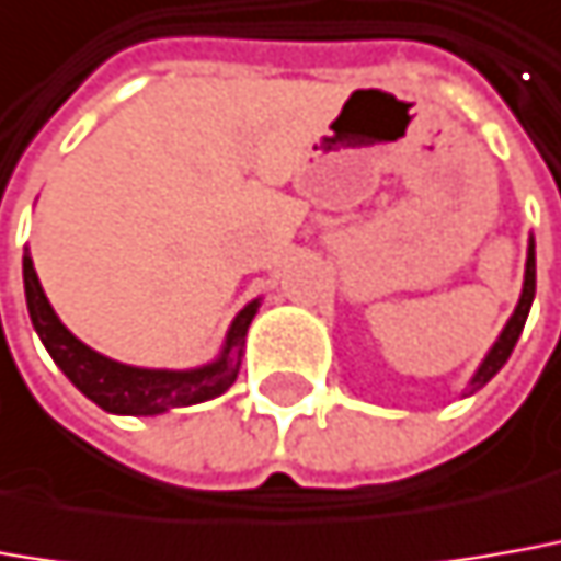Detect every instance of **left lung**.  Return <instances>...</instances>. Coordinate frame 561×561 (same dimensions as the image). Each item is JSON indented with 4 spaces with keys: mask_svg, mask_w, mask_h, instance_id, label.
<instances>
[{
    "mask_svg": "<svg viewBox=\"0 0 561 561\" xmlns=\"http://www.w3.org/2000/svg\"><path fill=\"white\" fill-rule=\"evenodd\" d=\"M535 239H531V245H528V264H525V288H522V297H519V307L513 312V319L506 322L504 334L497 337V344L491 346V353L485 356L482 362V368L476 371L470 383V392L479 390L482 383H489L491 377L497 375L501 368H504V362L510 359V353H513V346L519 341L522 329H525V319H528V310H531V300H535Z\"/></svg>",
    "mask_w": 561,
    "mask_h": 561,
    "instance_id": "obj_1",
    "label": "left lung"
}]
</instances>
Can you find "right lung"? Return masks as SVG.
<instances>
[{
    "mask_svg": "<svg viewBox=\"0 0 561 561\" xmlns=\"http://www.w3.org/2000/svg\"><path fill=\"white\" fill-rule=\"evenodd\" d=\"M24 291L26 310L33 319V329L42 337L45 350L51 353L57 368L70 377L79 390L89 396L94 405L113 414H162L169 409H184L196 402H208L232 387L239 375V359L249 334L251 319L257 312V300L236 316L224 356L196 371H150V368H131L119 362L106 359L94 353L82 341H76L70 331L60 325L51 310L48 297L42 291L33 261L24 251Z\"/></svg>",
    "mask_w": 561,
    "mask_h": 561,
    "instance_id": "obj_1",
    "label": "right lung"
}]
</instances>
